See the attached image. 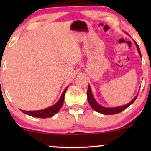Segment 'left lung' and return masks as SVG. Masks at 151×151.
Here are the masks:
<instances>
[{"label": "left lung", "mask_w": 151, "mask_h": 151, "mask_svg": "<svg viewBox=\"0 0 151 151\" xmlns=\"http://www.w3.org/2000/svg\"><path fill=\"white\" fill-rule=\"evenodd\" d=\"M134 42H135V44L136 45V47H137L139 54L140 55V56L142 57L139 46H138V45L137 44V42H136L135 41H134ZM137 96H138V94L131 101V102H129L127 104L123 105V106H118V107H113V108H107V107L101 106V105L99 104L98 103L96 102V100H95V98H93V96L91 89V87L89 85H88V90H87V98H88V103H89L90 106H91L95 111H97V112L102 113V114H104V115H113V114H117V113L122 112V111L127 109V107H129L130 105L133 104L134 101L137 99Z\"/></svg>", "instance_id": "obj_1"}]
</instances>
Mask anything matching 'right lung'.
I'll list each match as a JSON object with an SVG mask.
<instances>
[{
    "label": "right lung",
    "instance_id": "right-lung-1",
    "mask_svg": "<svg viewBox=\"0 0 151 151\" xmlns=\"http://www.w3.org/2000/svg\"><path fill=\"white\" fill-rule=\"evenodd\" d=\"M67 87L65 88L63 94L60 97V98L59 99V100L58 101L57 103L53 105L52 106L49 107L45 109H42V110L40 111H23L21 110L22 113H24V114H27L30 116L35 117H40V118H48V117H51L54 115L55 114L58 112L60 109H61L62 106H63V102H64V99H65V93L67 91Z\"/></svg>",
    "mask_w": 151,
    "mask_h": 151
}]
</instances>
